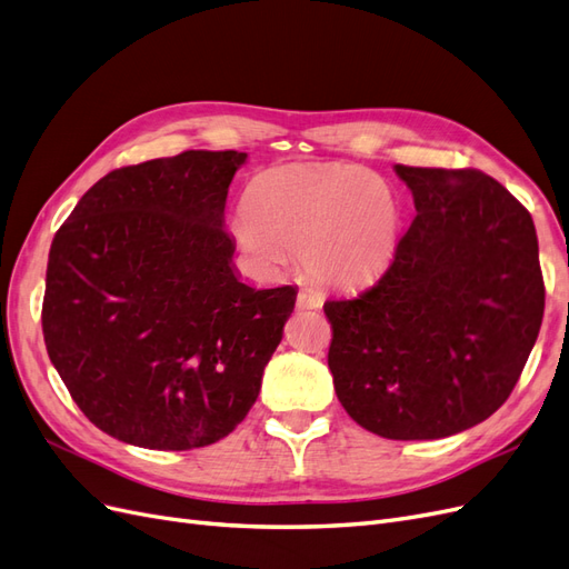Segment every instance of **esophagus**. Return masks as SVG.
<instances>
[{
    "label": "esophagus",
    "mask_w": 569,
    "mask_h": 569,
    "mask_svg": "<svg viewBox=\"0 0 569 569\" xmlns=\"http://www.w3.org/2000/svg\"><path fill=\"white\" fill-rule=\"evenodd\" d=\"M322 297L313 289H301L297 295V308H320Z\"/></svg>",
    "instance_id": "34e87169"
}]
</instances>
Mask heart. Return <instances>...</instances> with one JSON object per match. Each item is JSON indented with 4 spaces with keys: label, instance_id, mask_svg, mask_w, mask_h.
<instances>
[{
    "label": "heart",
    "instance_id": "heart-1",
    "mask_svg": "<svg viewBox=\"0 0 569 569\" xmlns=\"http://www.w3.org/2000/svg\"><path fill=\"white\" fill-rule=\"evenodd\" d=\"M403 209L391 184L351 163H289L256 176L232 234L258 263L280 268L301 253L322 284L356 289L393 263Z\"/></svg>",
    "mask_w": 569,
    "mask_h": 569
}]
</instances>
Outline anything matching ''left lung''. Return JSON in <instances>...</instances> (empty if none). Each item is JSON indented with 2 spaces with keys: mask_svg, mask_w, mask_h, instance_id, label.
<instances>
[{
  "mask_svg": "<svg viewBox=\"0 0 569 569\" xmlns=\"http://www.w3.org/2000/svg\"><path fill=\"white\" fill-rule=\"evenodd\" d=\"M416 220L387 272L325 303L343 410L385 439H443L506 403L539 337L533 220L481 170L393 166Z\"/></svg>",
  "mask_w": 569,
  "mask_h": 569,
  "instance_id": "obj_1",
  "label": "left lung"
}]
</instances>
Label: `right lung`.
<instances>
[{
    "label": "right lung",
    "instance_id": "obj_1",
    "mask_svg": "<svg viewBox=\"0 0 569 569\" xmlns=\"http://www.w3.org/2000/svg\"><path fill=\"white\" fill-rule=\"evenodd\" d=\"M242 151L111 170L49 249V360L101 432L153 451L228 437L261 391L297 287L239 280L226 228Z\"/></svg>",
    "mask_w": 569,
    "mask_h": 569
}]
</instances>
